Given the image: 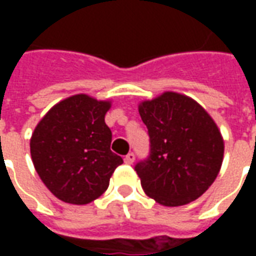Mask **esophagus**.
<instances>
[{
    "label": "esophagus",
    "mask_w": 256,
    "mask_h": 256,
    "mask_svg": "<svg viewBox=\"0 0 256 256\" xmlns=\"http://www.w3.org/2000/svg\"><path fill=\"white\" fill-rule=\"evenodd\" d=\"M134 159H136V155L130 152V154H128V155L124 156V163H126V164H133Z\"/></svg>",
    "instance_id": "34e87169"
}]
</instances>
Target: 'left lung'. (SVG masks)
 Wrapping results in <instances>:
<instances>
[{
    "label": "left lung",
    "instance_id": "obj_1",
    "mask_svg": "<svg viewBox=\"0 0 256 256\" xmlns=\"http://www.w3.org/2000/svg\"><path fill=\"white\" fill-rule=\"evenodd\" d=\"M150 156L136 166L146 196L166 207L185 206L212 185L225 142L208 112L189 96L163 92L138 104Z\"/></svg>",
    "mask_w": 256,
    "mask_h": 256
}]
</instances>
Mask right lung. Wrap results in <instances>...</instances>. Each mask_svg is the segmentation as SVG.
Here are the masks:
<instances>
[{"instance_id":"right-lung-1","label":"right lung","mask_w":256,"mask_h":256,"mask_svg":"<svg viewBox=\"0 0 256 256\" xmlns=\"http://www.w3.org/2000/svg\"><path fill=\"white\" fill-rule=\"evenodd\" d=\"M111 100L84 93L70 96L49 110L30 140L36 172L64 203L89 204L106 192L123 159L111 150L106 124Z\"/></svg>"}]
</instances>
